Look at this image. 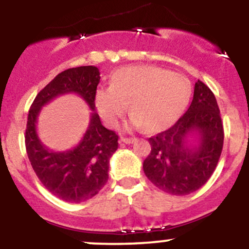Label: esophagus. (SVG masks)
I'll list each match as a JSON object with an SVG mask.
<instances>
[{
  "instance_id": "34e87169",
  "label": "esophagus",
  "mask_w": 249,
  "mask_h": 249,
  "mask_svg": "<svg viewBox=\"0 0 249 249\" xmlns=\"http://www.w3.org/2000/svg\"><path fill=\"white\" fill-rule=\"evenodd\" d=\"M135 141H136L135 137H129V139H127V137H122L119 142L120 143H125V144H131V143H134Z\"/></svg>"
}]
</instances>
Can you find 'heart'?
I'll return each instance as SVG.
<instances>
[{
	"instance_id": "obj_1",
	"label": "heart",
	"mask_w": 249,
	"mask_h": 249,
	"mask_svg": "<svg viewBox=\"0 0 249 249\" xmlns=\"http://www.w3.org/2000/svg\"><path fill=\"white\" fill-rule=\"evenodd\" d=\"M190 95L192 85L183 74L157 66H129L113 74L110 87L96 90L95 105L105 123L117 126L131 102L132 126L158 131L177 122Z\"/></svg>"
}]
</instances>
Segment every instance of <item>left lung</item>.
Segmentation results:
<instances>
[{
  "label": "left lung",
  "mask_w": 249,
  "mask_h": 249,
  "mask_svg": "<svg viewBox=\"0 0 249 249\" xmlns=\"http://www.w3.org/2000/svg\"><path fill=\"white\" fill-rule=\"evenodd\" d=\"M148 141L152 150L143 171L155 187L177 196L200 189L214 172L224 142L219 107L210 88L197 80L187 112Z\"/></svg>",
  "instance_id": "8db88e82"
}]
</instances>
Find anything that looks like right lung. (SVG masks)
I'll list each match as a JSON object with an SVG mask.
<instances>
[{"label": "right lung", "mask_w": 249, "mask_h": 249, "mask_svg": "<svg viewBox=\"0 0 249 249\" xmlns=\"http://www.w3.org/2000/svg\"><path fill=\"white\" fill-rule=\"evenodd\" d=\"M100 78L99 69L95 66L66 70L37 94L29 110L25 145L32 169L46 189L66 202L87 201L104 188L108 180L109 159L118 149V135L106 129L95 112ZM65 93L79 94L93 112L89 126L76 147L54 152L39 140L36 118L42 107Z\"/></svg>", "instance_id": "obj_1"}]
</instances>
